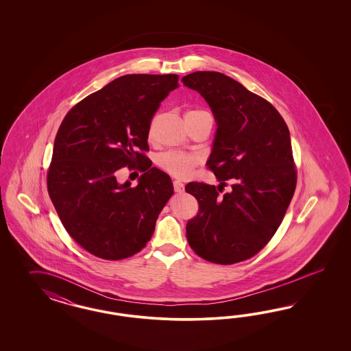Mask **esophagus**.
<instances>
[{"label": "esophagus", "mask_w": 351, "mask_h": 351, "mask_svg": "<svg viewBox=\"0 0 351 351\" xmlns=\"http://www.w3.org/2000/svg\"><path fill=\"white\" fill-rule=\"evenodd\" d=\"M184 189H185V186H184V184L181 181H173V191H176V193H182Z\"/></svg>", "instance_id": "esophagus-1"}]
</instances>
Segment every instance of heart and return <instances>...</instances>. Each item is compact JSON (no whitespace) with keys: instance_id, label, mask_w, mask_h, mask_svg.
<instances>
[{"instance_id":"b5f03b06","label":"heart","mask_w":351,"mask_h":351,"mask_svg":"<svg viewBox=\"0 0 351 351\" xmlns=\"http://www.w3.org/2000/svg\"><path fill=\"white\" fill-rule=\"evenodd\" d=\"M201 113H207L204 110H189L186 112L185 117L188 116H195ZM157 163L160 169L166 171L175 178H186L191 173L193 169L199 163V158L191 153H184V152H176V150H170L166 153H162Z\"/></svg>"}]
</instances>
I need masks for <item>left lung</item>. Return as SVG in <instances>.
I'll use <instances>...</instances> for the list:
<instances>
[{
	"mask_svg": "<svg viewBox=\"0 0 351 351\" xmlns=\"http://www.w3.org/2000/svg\"><path fill=\"white\" fill-rule=\"evenodd\" d=\"M181 81L211 106L217 130L207 167L220 181L186 184L199 204L186 238L199 257L232 265L260 252L286 215L298 182L289 131L274 106L228 75L194 72ZM228 182L231 191L220 196Z\"/></svg>",
	"mask_w": 351,
	"mask_h": 351,
	"instance_id": "left-lung-1",
	"label": "left lung"
}]
</instances>
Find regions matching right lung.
<instances>
[{"label":"right lung","instance_id":"obj_1","mask_svg":"<svg viewBox=\"0 0 351 351\" xmlns=\"http://www.w3.org/2000/svg\"><path fill=\"white\" fill-rule=\"evenodd\" d=\"M178 75H126L77 103L53 143L47 191L65 230L91 255L122 260L141 251L173 194L170 176L145 156L152 118ZM141 165L134 189L115 172ZM135 169V167H134Z\"/></svg>","mask_w":351,"mask_h":351}]
</instances>
